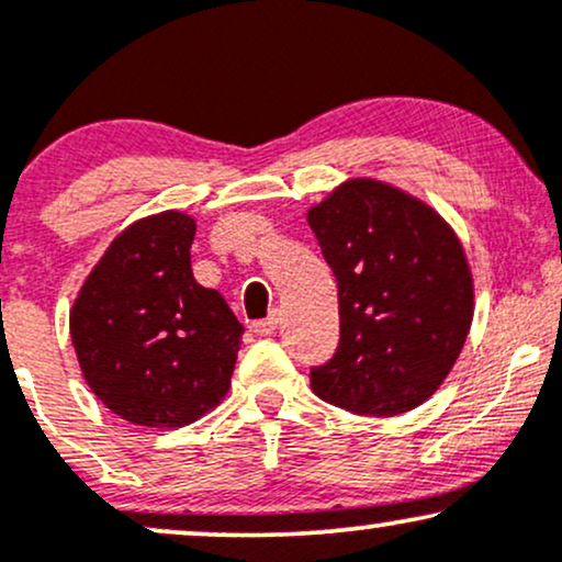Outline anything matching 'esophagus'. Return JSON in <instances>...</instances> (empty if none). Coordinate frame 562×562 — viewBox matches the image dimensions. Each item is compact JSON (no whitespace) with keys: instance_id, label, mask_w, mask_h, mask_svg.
<instances>
[{"instance_id":"obj_1","label":"esophagus","mask_w":562,"mask_h":562,"mask_svg":"<svg viewBox=\"0 0 562 562\" xmlns=\"http://www.w3.org/2000/svg\"><path fill=\"white\" fill-rule=\"evenodd\" d=\"M277 322H280V317H277V312H272V314H269V317L250 322V333H256V335H272V333L277 330Z\"/></svg>"}]
</instances>
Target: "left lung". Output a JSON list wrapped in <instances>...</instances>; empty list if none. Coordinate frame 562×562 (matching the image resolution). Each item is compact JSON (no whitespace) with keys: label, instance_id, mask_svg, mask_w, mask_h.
<instances>
[{"label":"left lung","instance_id":"8db88e82","mask_svg":"<svg viewBox=\"0 0 562 562\" xmlns=\"http://www.w3.org/2000/svg\"><path fill=\"white\" fill-rule=\"evenodd\" d=\"M338 280L340 344L312 367L327 404L393 417L430 398L473 322V274L454 229L423 200L348 179L308 211Z\"/></svg>","mask_w":562,"mask_h":562}]
</instances>
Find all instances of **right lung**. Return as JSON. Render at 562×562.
<instances>
[{"label":"right lung","instance_id":"1","mask_svg":"<svg viewBox=\"0 0 562 562\" xmlns=\"http://www.w3.org/2000/svg\"><path fill=\"white\" fill-rule=\"evenodd\" d=\"M195 218L164 211L126 227L70 308V338L89 389L113 415L182 428L229 389L243 325L216 290L198 285Z\"/></svg>","mask_w":562,"mask_h":562}]
</instances>
